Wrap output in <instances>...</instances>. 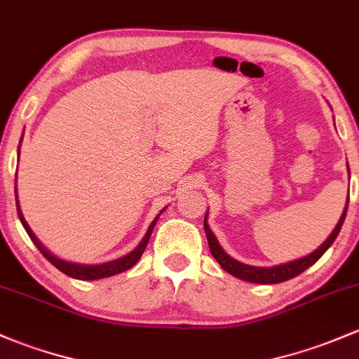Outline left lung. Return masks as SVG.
<instances>
[{"label": "left lung", "mask_w": 359, "mask_h": 359, "mask_svg": "<svg viewBox=\"0 0 359 359\" xmlns=\"http://www.w3.org/2000/svg\"><path fill=\"white\" fill-rule=\"evenodd\" d=\"M347 171H349V165H347ZM347 204H349V195H347L346 207H344V210H342L341 219H339V223L335 224L334 231L328 235V238L325 240V242L321 243L316 250H313L311 254H308V256H304V257H299V259H295V261L283 262V264H276V266H268V268H264V266L245 264V262L236 261L235 257L230 256V254L224 252L223 247H221L219 242H217L216 235H214L212 230L209 228V223H207V216H209V210H207V214L204 217V230L207 235V242H209L210 254L214 256V259L219 262L221 268H223L224 271H228L230 275L236 276V278L245 280V282L262 283V285H271V283L287 282V280L294 278V276L301 275L302 271H306L309 266L315 264V262L320 259L325 252H327L328 247L334 243V240L337 238L339 231H341L342 224H344L346 214H347Z\"/></svg>", "instance_id": "8db88e82"}]
</instances>
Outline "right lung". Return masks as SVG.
Segmentation results:
<instances>
[{
  "label": "right lung",
  "mask_w": 359,
  "mask_h": 359,
  "mask_svg": "<svg viewBox=\"0 0 359 359\" xmlns=\"http://www.w3.org/2000/svg\"><path fill=\"white\" fill-rule=\"evenodd\" d=\"M20 143H22V138H20ZM18 152H20V145H18ZM15 197H17V190H15ZM164 210H165V207L161 210V212L157 214V216H155V219L152 221V223H150L149 230H147V233L142 238V242H140L138 245H136V249H133L129 254H126V256L119 257V259H112V261H109V262H102V264H81V262L65 261V259H62V257H57L53 252H50V250H48L46 247L43 245L41 240H39L38 236L34 235V231L31 230L29 223H27V221H25L24 214H22V210H20V205H18V197H17L18 219H20L22 226L25 228L27 235L31 236V240H32V242H34V245L39 249V252H41L43 256L46 257V259L55 266V268H58L62 273H65V275L70 276V278H76V280H100V278H107V276L119 275V273L128 271L129 268H133V266H135L136 262L140 261V257H142L143 250H145L147 243H149V240H150V235H152V231H154V226H155V224H157L158 216H161V214L164 212Z\"/></svg>",
  "instance_id": "right-lung-1"
}]
</instances>
